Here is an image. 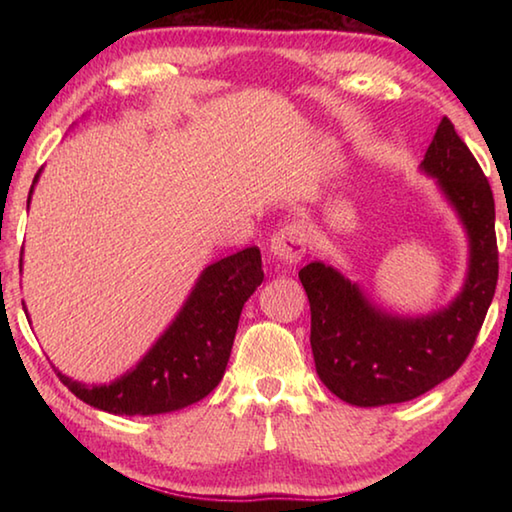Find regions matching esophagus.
<instances>
[{
	"label": "esophagus",
	"instance_id": "obj_1",
	"mask_svg": "<svg viewBox=\"0 0 512 512\" xmlns=\"http://www.w3.org/2000/svg\"><path fill=\"white\" fill-rule=\"evenodd\" d=\"M307 250L305 228L298 221L282 225L271 237V253L284 264H298Z\"/></svg>",
	"mask_w": 512,
	"mask_h": 512
}]
</instances>
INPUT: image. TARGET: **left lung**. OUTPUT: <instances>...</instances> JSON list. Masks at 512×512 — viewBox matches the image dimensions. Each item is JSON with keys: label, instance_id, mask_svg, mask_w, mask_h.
Returning <instances> with one entry per match:
<instances>
[{"label": "left lung", "instance_id": "8db88e82", "mask_svg": "<svg viewBox=\"0 0 512 512\" xmlns=\"http://www.w3.org/2000/svg\"><path fill=\"white\" fill-rule=\"evenodd\" d=\"M420 167L436 178L470 241L465 284L447 307L420 318L393 316L372 305L334 266L311 262L298 273L309 298V341L318 377L354 406L409 402L452 377L474 348L497 289L495 198L447 117Z\"/></svg>", "mask_w": 512, "mask_h": 512}]
</instances>
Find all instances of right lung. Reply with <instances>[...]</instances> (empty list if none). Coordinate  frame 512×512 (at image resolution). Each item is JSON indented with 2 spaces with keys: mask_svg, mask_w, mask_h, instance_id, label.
<instances>
[{
  "mask_svg": "<svg viewBox=\"0 0 512 512\" xmlns=\"http://www.w3.org/2000/svg\"><path fill=\"white\" fill-rule=\"evenodd\" d=\"M38 178L40 171L33 178L31 192ZM262 280V255L257 246L223 257L201 273L176 320L133 370L101 386L79 384L63 372L58 377L79 400L115 415H158L185 409L219 386L241 309Z\"/></svg>",
  "mask_w": 512,
  "mask_h": 512,
  "instance_id": "right-lung-1",
  "label": "right lung"
}]
</instances>
